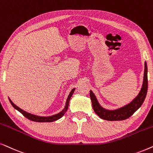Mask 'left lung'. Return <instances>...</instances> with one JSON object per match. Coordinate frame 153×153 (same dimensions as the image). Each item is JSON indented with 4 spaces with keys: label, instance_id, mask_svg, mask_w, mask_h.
<instances>
[{
    "label": "left lung",
    "instance_id": "1",
    "mask_svg": "<svg viewBox=\"0 0 153 153\" xmlns=\"http://www.w3.org/2000/svg\"><path fill=\"white\" fill-rule=\"evenodd\" d=\"M148 91V67L147 64L145 62V71H144V79L142 88L139 94L131 103L125 105L121 108L115 110V111H108L103 108L98 103L97 98L92 91H90V99L92 103L93 109L96 114L105 120L117 121L124 120L127 119L133 115L139 108L143 104L145 100Z\"/></svg>",
    "mask_w": 153,
    "mask_h": 153
}]
</instances>
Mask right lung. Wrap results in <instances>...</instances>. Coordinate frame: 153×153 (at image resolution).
I'll return each instance as SVG.
<instances>
[{
	"label": "right lung",
	"mask_w": 153,
	"mask_h": 153,
	"mask_svg": "<svg viewBox=\"0 0 153 153\" xmlns=\"http://www.w3.org/2000/svg\"><path fill=\"white\" fill-rule=\"evenodd\" d=\"M74 91H75V89H73L70 92V94H69L68 99H67V100H66V105H65V108H64V110H63L62 112H60L59 113L56 114V115H54L52 116H50V117H40V116L34 115H32V114L26 113V111H23V110L19 108L15 104H14V103H13V101L10 100V99H9V100H10V102L12 104V105H13V106L15 108L16 110H17L18 111H19L20 113H21L22 115L24 116V117H26L28 120H30L33 121V122H37V123H51V122H54V121L57 120H59V118L62 117V116L66 113L67 110H68V108L69 101H70V99H71V97H72Z\"/></svg>",
	"instance_id": "1"
}]
</instances>
